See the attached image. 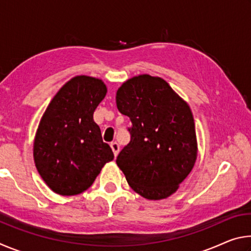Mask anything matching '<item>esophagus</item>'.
Returning <instances> with one entry per match:
<instances>
[{"instance_id": "obj_1", "label": "esophagus", "mask_w": 251, "mask_h": 251, "mask_svg": "<svg viewBox=\"0 0 251 251\" xmlns=\"http://www.w3.org/2000/svg\"><path fill=\"white\" fill-rule=\"evenodd\" d=\"M110 148H112L114 155H115V157H116L118 155V151H120V146H118V144L116 142L110 143Z\"/></svg>"}]
</instances>
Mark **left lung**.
Masks as SVG:
<instances>
[{
  "instance_id": "8db88e82",
  "label": "left lung",
  "mask_w": 251,
  "mask_h": 251,
  "mask_svg": "<svg viewBox=\"0 0 251 251\" xmlns=\"http://www.w3.org/2000/svg\"><path fill=\"white\" fill-rule=\"evenodd\" d=\"M116 105L131 122L130 142L116 164L130 188L150 201L173 195L189 175L198 145L189 105L158 76L142 74L122 84Z\"/></svg>"
}]
</instances>
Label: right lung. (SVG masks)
I'll return each instance as SVG.
<instances>
[{
    "label": "right lung",
    "instance_id": "right-lung-1",
    "mask_svg": "<svg viewBox=\"0 0 251 251\" xmlns=\"http://www.w3.org/2000/svg\"><path fill=\"white\" fill-rule=\"evenodd\" d=\"M107 93L103 80L87 75L71 78L50 100L37 127L33 157L50 190L73 196L90 188L114 159L93 114Z\"/></svg>",
    "mask_w": 251,
    "mask_h": 251
}]
</instances>
